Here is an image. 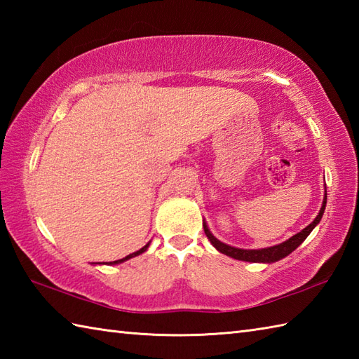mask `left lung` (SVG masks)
I'll return each instance as SVG.
<instances>
[{"instance_id":"8db88e82","label":"left lung","mask_w":359,"mask_h":359,"mask_svg":"<svg viewBox=\"0 0 359 359\" xmlns=\"http://www.w3.org/2000/svg\"><path fill=\"white\" fill-rule=\"evenodd\" d=\"M325 203H327V193L324 196V201H323V207L319 210L316 219L311 222L310 225H307L304 228L302 231L296 233L294 236H292L288 241L279 243V245H274V247H266V248H261V250H243V248H236L231 245H226V243L220 242L219 239H216L212 233L208 230V225L203 224V230L205 234H207V238L210 239V242L212 243V247H215L217 251H220L222 255L230 256L233 259H238V261H245V262H262V264H271V262H276L279 259L288 256L292 251H294L297 247L301 245V243L307 239V236L311 233V230L321 222V217L324 215V210H325Z\"/></svg>"}]
</instances>
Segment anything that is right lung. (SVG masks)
<instances>
[{"label": "right lung", "instance_id": "1", "mask_svg": "<svg viewBox=\"0 0 359 359\" xmlns=\"http://www.w3.org/2000/svg\"><path fill=\"white\" fill-rule=\"evenodd\" d=\"M148 247H149V242H148L147 245H144L143 248H140L139 251H135V253H133V255H128L126 257H123V259H118V261H114V262H109V264H121V262H125V261H128V259H131V257H135V256H139V255L144 253V251L148 250Z\"/></svg>", "mask_w": 359, "mask_h": 359}]
</instances>
